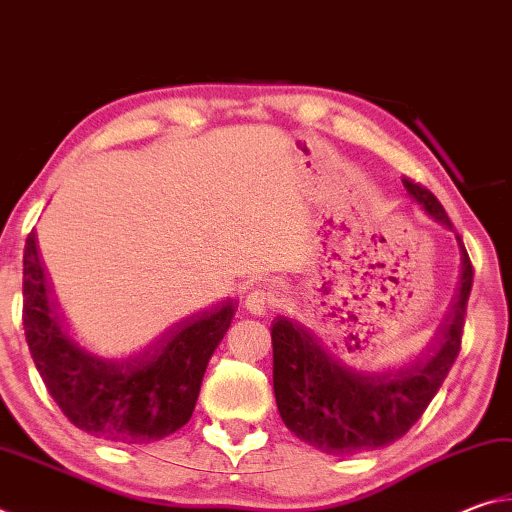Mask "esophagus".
Masks as SVG:
<instances>
[{
	"label": "esophagus",
	"instance_id": "34e87169",
	"mask_svg": "<svg viewBox=\"0 0 512 512\" xmlns=\"http://www.w3.org/2000/svg\"><path fill=\"white\" fill-rule=\"evenodd\" d=\"M273 305V296L264 289H253L246 296V309L255 316H264Z\"/></svg>",
	"mask_w": 512,
	"mask_h": 512
}]
</instances>
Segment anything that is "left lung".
<instances>
[{"label":"left lung","mask_w":512,"mask_h":512,"mask_svg":"<svg viewBox=\"0 0 512 512\" xmlns=\"http://www.w3.org/2000/svg\"><path fill=\"white\" fill-rule=\"evenodd\" d=\"M402 183L431 219L452 228L445 207L427 187L409 178ZM456 239L461 248V282L454 305L436 343L402 368H363L307 325L284 316L275 318L273 391L289 431L320 452L339 456L391 445L420 420L461 350L474 271L461 235Z\"/></svg>","instance_id":"obj_1"}]
</instances>
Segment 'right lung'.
<instances>
[{
	"label": "right lung",
	"mask_w": 512,
	"mask_h": 512,
	"mask_svg": "<svg viewBox=\"0 0 512 512\" xmlns=\"http://www.w3.org/2000/svg\"><path fill=\"white\" fill-rule=\"evenodd\" d=\"M22 291L24 334L49 395L81 431L117 445H149L185 427L207 363L237 311L228 298L180 320L142 352L106 359L65 327L36 232H29L24 246Z\"/></svg>",
	"instance_id": "add662e5"
}]
</instances>
